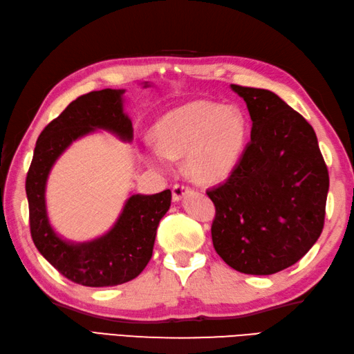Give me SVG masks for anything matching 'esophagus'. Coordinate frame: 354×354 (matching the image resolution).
<instances>
[{
    "mask_svg": "<svg viewBox=\"0 0 354 354\" xmlns=\"http://www.w3.org/2000/svg\"><path fill=\"white\" fill-rule=\"evenodd\" d=\"M187 191H189V186H186L183 183H176L174 186H172V198H174L176 201L182 200Z\"/></svg>",
    "mask_w": 354,
    "mask_h": 354,
    "instance_id": "obj_1",
    "label": "esophagus"
}]
</instances>
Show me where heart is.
Returning <instances> with one entry per match:
<instances>
[{
    "instance_id": "b5f03b06",
    "label": "heart",
    "mask_w": 354,
    "mask_h": 354,
    "mask_svg": "<svg viewBox=\"0 0 354 354\" xmlns=\"http://www.w3.org/2000/svg\"><path fill=\"white\" fill-rule=\"evenodd\" d=\"M154 133L157 148L147 153L151 167L167 169L169 158L185 157L186 172L194 180L217 183L240 162L248 119L236 106L196 100L165 114Z\"/></svg>"
}]
</instances>
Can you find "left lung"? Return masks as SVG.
<instances>
[{"instance_id":"left-lung-1","label":"left lung","mask_w":354,"mask_h":354,"mask_svg":"<svg viewBox=\"0 0 354 354\" xmlns=\"http://www.w3.org/2000/svg\"><path fill=\"white\" fill-rule=\"evenodd\" d=\"M252 119L250 142L215 205L217 254L248 275L290 268L312 249L326 218L328 171L312 125L275 93L230 85Z\"/></svg>"}]
</instances>
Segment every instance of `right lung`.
<instances>
[{
	"label": "right lung",
	"mask_w": 354,
	"mask_h": 354,
	"mask_svg": "<svg viewBox=\"0 0 354 354\" xmlns=\"http://www.w3.org/2000/svg\"><path fill=\"white\" fill-rule=\"evenodd\" d=\"M124 93L105 88L73 100L42 129L26 178L28 220L36 249L61 275L86 287L124 284L139 275L153 257L157 226L171 206L169 189L154 196L134 194L110 232L88 243L62 240L50 226L46 183L57 157L71 142L97 128L122 140H133V124L124 113Z\"/></svg>",
	"instance_id": "1"
}]
</instances>
